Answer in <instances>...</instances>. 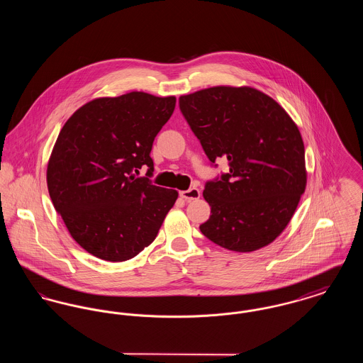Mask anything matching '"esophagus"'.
<instances>
[{"label": "esophagus", "mask_w": 363, "mask_h": 363, "mask_svg": "<svg viewBox=\"0 0 363 363\" xmlns=\"http://www.w3.org/2000/svg\"><path fill=\"white\" fill-rule=\"evenodd\" d=\"M200 190L197 188H190L188 190H184V191H179V196L181 199H184L185 201H191V200H197L200 197Z\"/></svg>", "instance_id": "1"}]
</instances>
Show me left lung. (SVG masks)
<instances>
[{"instance_id":"left-lung-1","label":"left lung","mask_w":363,"mask_h":363,"mask_svg":"<svg viewBox=\"0 0 363 363\" xmlns=\"http://www.w3.org/2000/svg\"><path fill=\"white\" fill-rule=\"evenodd\" d=\"M179 110L212 166L230 170L207 181L208 240L234 252L275 241L306 186L305 147L284 108L250 86H212L179 98Z\"/></svg>"}]
</instances>
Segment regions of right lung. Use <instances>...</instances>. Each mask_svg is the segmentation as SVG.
Segmentation results:
<instances>
[{
  "mask_svg": "<svg viewBox=\"0 0 363 363\" xmlns=\"http://www.w3.org/2000/svg\"><path fill=\"white\" fill-rule=\"evenodd\" d=\"M175 98L129 92L82 106L61 129L48 164L52 206L98 259H133L154 241L178 191L156 186L151 150ZM147 168L145 177H136Z\"/></svg>",
  "mask_w": 363,
  "mask_h": 363,
  "instance_id": "1",
  "label": "right lung"
}]
</instances>
